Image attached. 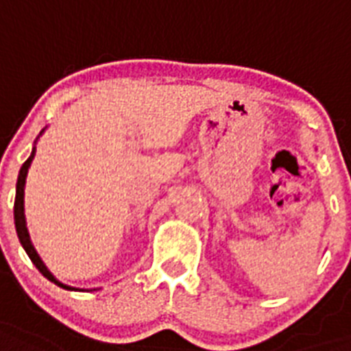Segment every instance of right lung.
Returning <instances> with one entry per match:
<instances>
[{"label": "right lung", "mask_w": 351, "mask_h": 351, "mask_svg": "<svg viewBox=\"0 0 351 351\" xmlns=\"http://www.w3.org/2000/svg\"><path fill=\"white\" fill-rule=\"evenodd\" d=\"M45 130H47V128H45ZM45 130L39 133V136L45 133ZM39 136H37L36 142H34V147H32V153H30V156H28L27 162H25V164L21 166V169H19L18 184H16V202H14V223H16V232H18L19 241H21L23 249H25V252L28 254V258L32 259V263L36 265L37 270H39V272H41L45 278L50 279L52 283H56L57 287H61V289H64V290H79V292H84L86 289H77V287L64 285L62 281H59V279H57L52 272H50V269H48L47 265H45V261L41 259V256L37 254L36 247H34V243H32V238H30V232H28L27 216H25V184H27L28 169H30V166H32L34 156H36V144H37V141H39ZM90 290H97V289H90Z\"/></svg>", "instance_id": "1"}]
</instances>
